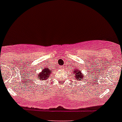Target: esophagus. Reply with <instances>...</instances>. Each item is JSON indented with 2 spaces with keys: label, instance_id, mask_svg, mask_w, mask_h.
I'll return each instance as SVG.
<instances>
[{
  "label": "esophagus",
  "instance_id": "esophagus-1",
  "mask_svg": "<svg viewBox=\"0 0 122 122\" xmlns=\"http://www.w3.org/2000/svg\"><path fill=\"white\" fill-rule=\"evenodd\" d=\"M63 66H60V68H63Z\"/></svg>",
  "mask_w": 122,
  "mask_h": 122
}]
</instances>
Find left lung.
I'll return each instance as SVG.
<instances>
[{"instance_id":"left-lung-1","label":"left lung","mask_w":122,"mask_h":122,"mask_svg":"<svg viewBox=\"0 0 122 122\" xmlns=\"http://www.w3.org/2000/svg\"><path fill=\"white\" fill-rule=\"evenodd\" d=\"M73 72L75 74V79H76L77 80H81V79H84L83 76V74H82V72H81V71H77V70L76 71V70H74V71H73Z\"/></svg>"}]
</instances>
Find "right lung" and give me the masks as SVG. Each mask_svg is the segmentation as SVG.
<instances>
[{"label": "right lung", "instance_id": "obj_1", "mask_svg": "<svg viewBox=\"0 0 122 122\" xmlns=\"http://www.w3.org/2000/svg\"><path fill=\"white\" fill-rule=\"evenodd\" d=\"M51 74V70H49L48 68H45L44 69H42V71L38 74L37 77L42 81L43 80H46L48 78H49V76Z\"/></svg>", "mask_w": 122, "mask_h": 122}]
</instances>
